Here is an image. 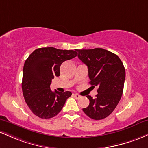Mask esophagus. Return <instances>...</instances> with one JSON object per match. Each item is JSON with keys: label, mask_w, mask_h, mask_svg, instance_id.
I'll list each match as a JSON object with an SVG mask.
<instances>
[{"label": "esophagus", "mask_w": 148, "mask_h": 148, "mask_svg": "<svg viewBox=\"0 0 148 148\" xmlns=\"http://www.w3.org/2000/svg\"><path fill=\"white\" fill-rule=\"evenodd\" d=\"M73 97L76 99H78L81 97V96L79 95V94H73Z\"/></svg>", "instance_id": "obj_1"}]
</instances>
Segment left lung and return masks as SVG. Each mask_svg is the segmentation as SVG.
Instances as JSON below:
<instances>
[{
  "label": "left lung",
  "mask_w": 148,
  "mask_h": 148,
  "mask_svg": "<svg viewBox=\"0 0 148 148\" xmlns=\"http://www.w3.org/2000/svg\"><path fill=\"white\" fill-rule=\"evenodd\" d=\"M77 51L88 68L89 83L98 87L95 99L87 96L89 105L82 110L93 119H103L113 112L122 97L126 75L123 63L115 54L102 48Z\"/></svg>",
  "instance_id": "1"
}]
</instances>
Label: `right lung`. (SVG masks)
Wrapping results in <instances>:
<instances>
[{"mask_svg": "<svg viewBox=\"0 0 148 148\" xmlns=\"http://www.w3.org/2000/svg\"><path fill=\"white\" fill-rule=\"evenodd\" d=\"M75 50H64L49 47L38 48L24 63L21 87L25 101L38 117L49 119L62 110L71 92L64 93L50 89L52 79L60 75L63 62L77 56Z\"/></svg>", "mask_w": 148, "mask_h": 148, "instance_id": "add662e5", "label": "right lung"}]
</instances>
